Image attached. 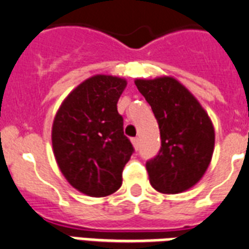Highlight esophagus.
<instances>
[{
	"label": "esophagus",
	"instance_id": "esophagus-1",
	"mask_svg": "<svg viewBox=\"0 0 249 249\" xmlns=\"http://www.w3.org/2000/svg\"><path fill=\"white\" fill-rule=\"evenodd\" d=\"M131 143H133V147H134L135 149H138L139 138H131Z\"/></svg>",
	"mask_w": 249,
	"mask_h": 249
}]
</instances>
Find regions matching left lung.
<instances>
[{
	"label": "left lung",
	"mask_w": 249,
	"mask_h": 249,
	"mask_svg": "<svg viewBox=\"0 0 249 249\" xmlns=\"http://www.w3.org/2000/svg\"><path fill=\"white\" fill-rule=\"evenodd\" d=\"M159 123L161 149L145 163L157 192L178 195L205 175L215 147V129L198 100L173 76L135 79Z\"/></svg>",
	"instance_id": "8db88e82"
}]
</instances>
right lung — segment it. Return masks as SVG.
Wrapping results in <instances>:
<instances>
[{"instance_id":"right-lung-1","label":"right lung","mask_w":249,"mask_h":249,"mask_svg":"<svg viewBox=\"0 0 249 249\" xmlns=\"http://www.w3.org/2000/svg\"><path fill=\"white\" fill-rule=\"evenodd\" d=\"M126 84L120 76H90L69 93L54 115V159L69 184L83 195L106 197L123 184V170L134 151L116 106Z\"/></svg>"}]
</instances>
